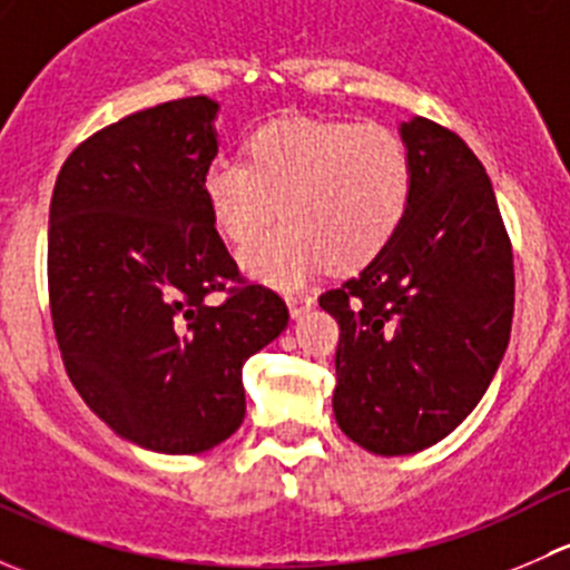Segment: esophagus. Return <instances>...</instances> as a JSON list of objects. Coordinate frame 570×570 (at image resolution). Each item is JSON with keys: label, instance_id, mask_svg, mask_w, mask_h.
Listing matches in <instances>:
<instances>
[{"label": "esophagus", "instance_id": "esophagus-1", "mask_svg": "<svg viewBox=\"0 0 570 570\" xmlns=\"http://www.w3.org/2000/svg\"><path fill=\"white\" fill-rule=\"evenodd\" d=\"M286 306H289L292 320H301L303 314H308L314 306H317V301H314L312 295H306V292H301V295H289V297H286Z\"/></svg>", "mask_w": 570, "mask_h": 570}]
</instances>
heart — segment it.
<instances>
[{"label":"heart","mask_w":570,"mask_h":570,"mask_svg":"<svg viewBox=\"0 0 570 570\" xmlns=\"http://www.w3.org/2000/svg\"><path fill=\"white\" fill-rule=\"evenodd\" d=\"M248 163L212 159L200 189L217 232L245 245L274 219L287 223L239 253L250 278L303 284L320 264L355 269L400 232L413 195V157L386 126L292 118L258 126Z\"/></svg>","instance_id":"b5f03b06"}]
</instances>
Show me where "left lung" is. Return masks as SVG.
I'll list each match as a JSON object with an SVG mask.
<instances>
[{
    "label": "left lung",
    "mask_w": 570,
    "mask_h": 570,
    "mask_svg": "<svg viewBox=\"0 0 570 570\" xmlns=\"http://www.w3.org/2000/svg\"><path fill=\"white\" fill-rule=\"evenodd\" d=\"M413 195L400 232L320 306L338 322L333 416L375 455H413L469 416L502 366L513 250L491 178L444 126L400 124Z\"/></svg>",
    "instance_id": "1"
}]
</instances>
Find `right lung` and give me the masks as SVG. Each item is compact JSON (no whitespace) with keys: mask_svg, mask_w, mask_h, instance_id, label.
Masks as SVG:
<instances>
[{"mask_svg":"<svg viewBox=\"0 0 570 570\" xmlns=\"http://www.w3.org/2000/svg\"><path fill=\"white\" fill-rule=\"evenodd\" d=\"M220 105L168 101L96 131L62 165L49 209V301L85 405L129 444L198 455L245 419L243 366L284 333L275 292L239 281L200 178Z\"/></svg>","mask_w":570,"mask_h":570,"instance_id":"add662e5","label":"right lung"}]
</instances>
